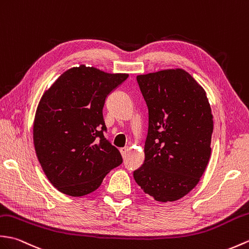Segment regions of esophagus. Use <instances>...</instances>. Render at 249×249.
<instances>
[{"label": "esophagus", "instance_id": "1", "mask_svg": "<svg viewBox=\"0 0 249 249\" xmlns=\"http://www.w3.org/2000/svg\"><path fill=\"white\" fill-rule=\"evenodd\" d=\"M127 152H128V147H127V146H125V147H121V148H120V153H121V155H122V157H123V158H124L125 156H126Z\"/></svg>", "mask_w": 249, "mask_h": 249}]
</instances>
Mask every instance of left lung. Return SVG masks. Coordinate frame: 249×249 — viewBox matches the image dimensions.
Instances as JSON below:
<instances>
[{
	"label": "left lung",
	"instance_id": "left-lung-1",
	"mask_svg": "<svg viewBox=\"0 0 249 249\" xmlns=\"http://www.w3.org/2000/svg\"><path fill=\"white\" fill-rule=\"evenodd\" d=\"M148 109L143 164L134 178L156 200L187 195L204 174L211 155L213 120L203 87L181 69L138 75Z\"/></svg>",
	"mask_w": 249,
	"mask_h": 249
}]
</instances>
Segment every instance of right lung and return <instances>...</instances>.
<instances>
[{
  "label": "right lung",
  "instance_id": "add662e5",
  "mask_svg": "<svg viewBox=\"0 0 249 249\" xmlns=\"http://www.w3.org/2000/svg\"><path fill=\"white\" fill-rule=\"evenodd\" d=\"M127 77L79 66L61 74L42 95L34 122L35 149L61 193L76 197L93 192L122 164L119 149L105 138L103 108Z\"/></svg>",
  "mask_w": 249,
  "mask_h": 249
}]
</instances>
